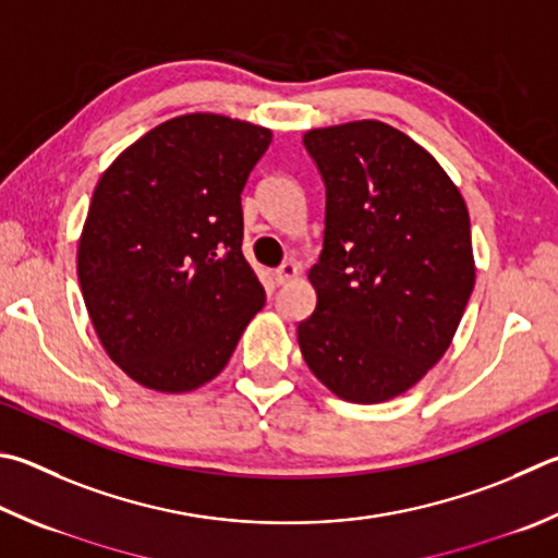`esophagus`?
I'll return each instance as SVG.
<instances>
[{
	"label": "esophagus",
	"instance_id": "esophagus-1",
	"mask_svg": "<svg viewBox=\"0 0 558 558\" xmlns=\"http://www.w3.org/2000/svg\"><path fill=\"white\" fill-rule=\"evenodd\" d=\"M298 272H300L298 263L288 260V263H282L280 268L272 270V280H276V286H286V282H290L292 278H298Z\"/></svg>",
	"mask_w": 558,
	"mask_h": 558
}]
</instances>
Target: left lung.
I'll return each instance as SVG.
<instances>
[{"instance_id": "left-lung-1", "label": "left lung", "mask_w": 558, "mask_h": 558, "mask_svg": "<svg viewBox=\"0 0 558 558\" xmlns=\"http://www.w3.org/2000/svg\"><path fill=\"white\" fill-rule=\"evenodd\" d=\"M302 141L327 185L302 359L341 400H392L447 353L469 305V209L437 158L383 121L310 129Z\"/></svg>"}]
</instances>
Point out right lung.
Wrapping results in <instances>:
<instances>
[{
	"label": "right lung",
	"instance_id": "right-lung-1",
	"mask_svg": "<svg viewBox=\"0 0 558 558\" xmlns=\"http://www.w3.org/2000/svg\"><path fill=\"white\" fill-rule=\"evenodd\" d=\"M270 141L266 126L195 111L150 129L99 178L80 290L107 356L144 388L217 378L266 305L241 253V190Z\"/></svg>",
	"mask_w": 558,
	"mask_h": 558
}]
</instances>
